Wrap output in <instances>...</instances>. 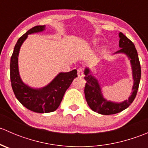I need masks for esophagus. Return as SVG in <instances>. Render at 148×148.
<instances>
[{
    "mask_svg": "<svg viewBox=\"0 0 148 148\" xmlns=\"http://www.w3.org/2000/svg\"><path fill=\"white\" fill-rule=\"evenodd\" d=\"M77 74H78L79 77H82L84 76V71L82 68H79L78 70H77Z\"/></svg>",
    "mask_w": 148,
    "mask_h": 148,
    "instance_id": "esophagus-1",
    "label": "esophagus"
}]
</instances>
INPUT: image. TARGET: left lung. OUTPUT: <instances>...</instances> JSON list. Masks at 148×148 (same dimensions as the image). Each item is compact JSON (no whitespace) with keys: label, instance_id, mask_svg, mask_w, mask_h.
<instances>
[{"label":"left lung","instance_id":"8db88e82","mask_svg":"<svg viewBox=\"0 0 148 148\" xmlns=\"http://www.w3.org/2000/svg\"><path fill=\"white\" fill-rule=\"evenodd\" d=\"M120 41L119 46L120 49L114 53H123L130 60L132 67L133 86L132 88V93L128 99L121 102H114L107 100L104 97L102 92V88L97 79L93 76L89 68L86 67L84 69V79L86 81L84 88L85 98L88 105L93 111L104 115L114 114L123 111L127 108L135 99L138 92L140 77H141V68L138 54L133 43L125 36L122 33L119 34Z\"/></svg>","mask_w":148,"mask_h":148}]
</instances>
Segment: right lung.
<instances>
[{
  "label": "right lung",
  "mask_w": 148,
  "mask_h": 148,
  "mask_svg": "<svg viewBox=\"0 0 148 148\" xmlns=\"http://www.w3.org/2000/svg\"><path fill=\"white\" fill-rule=\"evenodd\" d=\"M46 26L33 27L18 38L10 58V82L12 89L18 100L25 107L37 113H48L55 111L60 105L66 89L74 79L77 77V71L60 72L49 84L41 88H33L22 81L18 70V55L20 49L29 34L40 33Z\"/></svg>",
  "instance_id": "obj_1"
}]
</instances>
